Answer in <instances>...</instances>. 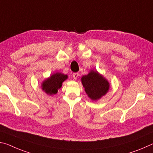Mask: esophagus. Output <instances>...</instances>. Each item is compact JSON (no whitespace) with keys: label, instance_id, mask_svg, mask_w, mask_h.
I'll use <instances>...</instances> for the list:
<instances>
[{"label":"esophagus","instance_id":"esophagus-1","mask_svg":"<svg viewBox=\"0 0 153 153\" xmlns=\"http://www.w3.org/2000/svg\"><path fill=\"white\" fill-rule=\"evenodd\" d=\"M79 76V74L78 73H74V74H73V77H74V79H76L77 77Z\"/></svg>","mask_w":153,"mask_h":153}]
</instances>
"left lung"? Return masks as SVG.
Returning a JSON list of instances; mask_svg holds the SVG:
<instances>
[{
  "instance_id": "obj_1",
  "label": "left lung",
  "mask_w": 153,
  "mask_h": 153,
  "mask_svg": "<svg viewBox=\"0 0 153 153\" xmlns=\"http://www.w3.org/2000/svg\"><path fill=\"white\" fill-rule=\"evenodd\" d=\"M82 83L86 94L92 100H97L105 95L109 90V82L97 71H91L82 77Z\"/></svg>"
}]
</instances>
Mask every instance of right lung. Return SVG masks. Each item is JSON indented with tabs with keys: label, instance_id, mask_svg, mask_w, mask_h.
Wrapping results in <instances>:
<instances>
[{
	"label": "right lung",
	"instance_id": "add662e5",
	"mask_svg": "<svg viewBox=\"0 0 153 153\" xmlns=\"http://www.w3.org/2000/svg\"><path fill=\"white\" fill-rule=\"evenodd\" d=\"M67 78V75L61 73H56L53 74L49 78L43 82L42 89L48 94H55L57 93L58 89L62 86V83Z\"/></svg>",
	"mask_w": 153,
	"mask_h": 153
}]
</instances>
